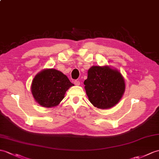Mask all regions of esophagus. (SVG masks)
Wrapping results in <instances>:
<instances>
[{
    "mask_svg": "<svg viewBox=\"0 0 159 159\" xmlns=\"http://www.w3.org/2000/svg\"><path fill=\"white\" fill-rule=\"evenodd\" d=\"M80 81L79 80H75V85H80Z\"/></svg>",
    "mask_w": 159,
    "mask_h": 159,
    "instance_id": "obj_1",
    "label": "esophagus"
}]
</instances>
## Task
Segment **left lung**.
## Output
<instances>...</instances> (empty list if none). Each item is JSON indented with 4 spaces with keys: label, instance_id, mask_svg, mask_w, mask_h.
I'll list each match as a JSON object with an SVG mask.
<instances>
[{
    "label": "left lung",
    "instance_id": "obj_1",
    "mask_svg": "<svg viewBox=\"0 0 159 159\" xmlns=\"http://www.w3.org/2000/svg\"><path fill=\"white\" fill-rule=\"evenodd\" d=\"M89 100L95 107L108 109L120 101L125 92L123 76L109 66H92L84 81Z\"/></svg>",
    "mask_w": 159,
    "mask_h": 159
}]
</instances>
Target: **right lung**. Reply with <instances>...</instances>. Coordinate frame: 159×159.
I'll return each mask as SVG.
<instances>
[{
	"instance_id": "obj_1",
	"label": "right lung",
	"mask_w": 159,
	"mask_h": 159,
	"mask_svg": "<svg viewBox=\"0 0 159 159\" xmlns=\"http://www.w3.org/2000/svg\"><path fill=\"white\" fill-rule=\"evenodd\" d=\"M74 86L68 77L55 69H45L35 76L31 91L36 102L43 107L51 108L60 104L68 89Z\"/></svg>"
}]
</instances>
